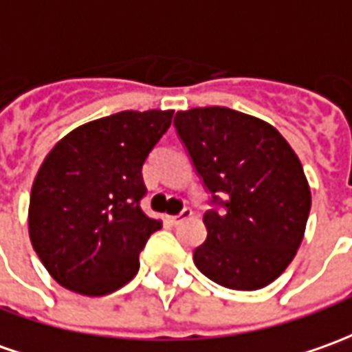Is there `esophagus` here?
I'll return each instance as SVG.
<instances>
[{"mask_svg":"<svg viewBox=\"0 0 352 352\" xmlns=\"http://www.w3.org/2000/svg\"><path fill=\"white\" fill-rule=\"evenodd\" d=\"M190 216H192V210H190V208H183V212H181V214H177V216H167V221H169L171 226H177L179 221L188 219Z\"/></svg>","mask_w":352,"mask_h":352,"instance_id":"34e87169","label":"esophagus"}]
</instances>
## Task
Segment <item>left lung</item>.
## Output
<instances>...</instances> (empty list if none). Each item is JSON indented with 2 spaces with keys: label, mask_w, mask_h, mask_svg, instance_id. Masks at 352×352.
<instances>
[{
  "label": "left lung",
  "mask_w": 352,
  "mask_h": 352,
  "mask_svg": "<svg viewBox=\"0 0 352 352\" xmlns=\"http://www.w3.org/2000/svg\"><path fill=\"white\" fill-rule=\"evenodd\" d=\"M173 125L216 206L196 267L236 291L270 285L295 258L312 204L295 150L276 126L229 107L177 111Z\"/></svg>",
  "instance_id": "8db88e82"
}]
</instances>
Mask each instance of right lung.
<instances>
[{
    "label": "right lung",
    "instance_id": "obj_1",
    "mask_svg": "<svg viewBox=\"0 0 352 352\" xmlns=\"http://www.w3.org/2000/svg\"><path fill=\"white\" fill-rule=\"evenodd\" d=\"M173 111H119L76 126L36 173L28 233L61 287L86 296L117 291L136 276L138 254L162 227L142 212V166Z\"/></svg>",
    "mask_w": 352,
    "mask_h": 352
}]
</instances>
